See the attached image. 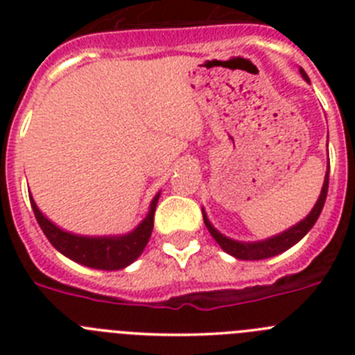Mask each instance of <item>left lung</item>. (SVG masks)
<instances>
[{"label": "left lung", "mask_w": 355, "mask_h": 355, "mask_svg": "<svg viewBox=\"0 0 355 355\" xmlns=\"http://www.w3.org/2000/svg\"><path fill=\"white\" fill-rule=\"evenodd\" d=\"M300 74L306 81H309L307 74L304 72V69H300ZM327 188H329V165H327V172H325V180H324V187H322V192H320L318 200H316V205L313 206V209L309 211V215L306 218H302L300 222H297L295 225H291L290 229L283 231V233L275 234V236L266 238V240L261 241H238V240H231V238L224 236L222 233H218L215 227L211 225L209 218L206 216V211L202 209V218H205V224L208 227L209 234L215 238V241L218 245L222 247V250H225L227 254H231L233 258L236 259H245V261H254V259H266L272 258V256H277V254L284 252L290 247H293L297 241L302 240L307 233H309V229L315 225V222L318 220L320 213H322V208L325 205V197H327Z\"/></svg>", "instance_id": "obj_1"}]
</instances>
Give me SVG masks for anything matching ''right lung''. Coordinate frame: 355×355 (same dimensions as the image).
I'll return each mask as SVG.
<instances>
[{
    "instance_id": "obj_1",
    "label": "right lung",
    "mask_w": 355,
    "mask_h": 355,
    "mask_svg": "<svg viewBox=\"0 0 355 355\" xmlns=\"http://www.w3.org/2000/svg\"><path fill=\"white\" fill-rule=\"evenodd\" d=\"M158 199L159 192L150 200L146 218L131 233L119 234V236H81V234L69 233L42 215L33 197H30V202L44 234L65 258L97 270H121L131 265L146 249L155 225V209Z\"/></svg>"
}]
</instances>
